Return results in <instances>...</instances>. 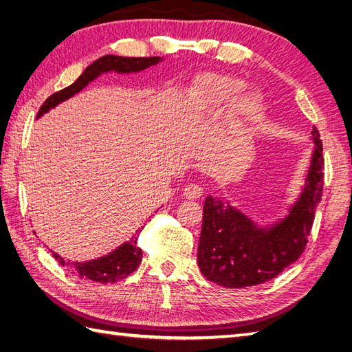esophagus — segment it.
<instances>
[{
    "label": "esophagus",
    "instance_id": "esophagus-1",
    "mask_svg": "<svg viewBox=\"0 0 352 352\" xmlns=\"http://www.w3.org/2000/svg\"><path fill=\"white\" fill-rule=\"evenodd\" d=\"M183 195L189 199H197L204 195V188L198 183H189L183 190Z\"/></svg>",
    "mask_w": 352,
    "mask_h": 352
}]
</instances>
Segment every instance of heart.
<instances>
[{"mask_svg": "<svg viewBox=\"0 0 352 352\" xmlns=\"http://www.w3.org/2000/svg\"><path fill=\"white\" fill-rule=\"evenodd\" d=\"M242 81L230 76H207L198 83V98L206 104H222L241 91ZM254 106L252 96H246L242 109L248 110Z\"/></svg>", "mask_w": 352, "mask_h": 352, "instance_id": "heart-1", "label": "heart"}]
</instances>
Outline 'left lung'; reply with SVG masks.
<instances>
[{
    "label": "left lung",
    "mask_w": 352,
    "mask_h": 352,
    "mask_svg": "<svg viewBox=\"0 0 352 352\" xmlns=\"http://www.w3.org/2000/svg\"><path fill=\"white\" fill-rule=\"evenodd\" d=\"M313 153L307 186L290 214L278 226L257 230L234 208L206 198L198 243V266L208 281L223 287H250L275 278L300 258L309 242L324 190L322 140L313 126Z\"/></svg>",
    "instance_id": "obj_1"
}]
</instances>
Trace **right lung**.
<instances>
[{"label": "right lung", "mask_w": 352, "mask_h": 352, "mask_svg": "<svg viewBox=\"0 0 352 352\" xmlns=\"http://www.w3.org/2000/svg\"><path fill=\"white\" fill-rule=\"evenodd\" d=\"M160 60V57H119V56H104L98 60H95L91 66H87L85 72L74 81L68 87L62 89L56 94L48 96L47 100L39 109L41 116L45 111H48L51 107L57 106L58 102L68 100L69 96L81 91L89 81H92L96 76L101 72H106L110 69H115L118 72H134L145 69ZM140 233V230H139ZM138 236L130 239V242H125L119 246L113 252L107 254L101 258H96L92 261H86V263H72V261H65L60 256L52 254L54 258L65 266L68 271L74 275L80 276V278L98 281V283H116L119 280H124L131 272H134L140 265L142 260V250L138 246Z\"/></svg>", "instance_id": "add662e5"}]
</instances>
